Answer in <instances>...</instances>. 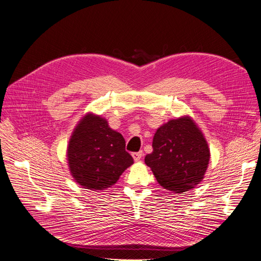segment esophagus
I'll return each mask as SVG.
<instances>
[{"label":"esophagus","mask_w":261,"mask_h":261,"mask_svg":"<svg viewBox=\"0 0 261 261\" xmlns=\"http://www.w3.org/2000/svg\"><path fill=\"white\" fill-rule=\"evenodd\" d=\"M142 156H143V152H142V151H140V152H134V153H132V158H133V160H134L135 162L140 161V160L142 159Z\"/></svg>","instance_id":"1"}]
</instances>
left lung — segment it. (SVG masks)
Returning <instances> with one entry per match:
<instances>
[{"instance_id":"8db88e82","label":"left lung","mask_w":261,"mask_h":261,"mask_svg":"<svg viewBox=\"0 0 261 261\" xmlns=\"http://www.w3.org/2000/svg\"><path fill=\"white\" fill-rule=\"evenodd\" d=\"M152 148L145 163L163 188L183 194L204 179L211 152L204 134L190 116L163 123L154 133Z\"/></svg>"}]
</instances>
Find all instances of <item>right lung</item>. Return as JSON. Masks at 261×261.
<instances>
[{
	"instance_id": "add662e5",
	"label": "right lung",
	"mask_w": 261,
	"mask_h": 261,
	"mask_svg": "<svg viewBox=\"0 0 261 261\" xmlns=\"http://www.w3.org/2000/svg\"><path fill=\"white\" fill-rule=\"evenodd\" d=\"M122 135L92 112L81 117L68 141V169L81 187L100 191L114 185L133 164Z\"/></svg>"
}]
</instances>
